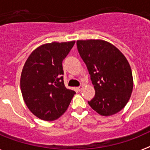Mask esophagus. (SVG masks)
<instances>
[{
	"mask_svg": "<svg viewBox=\"0 0 150 150\" xmlns=\"http://www.w3.org/2000/svg\"><path fill=\"white\" fill-rule=\"evenodd\" d=\"M83 85H81V86H79V87H77V90H78V91H81V90L83 89Z\"/></svg>",
	"mask_w": 150,
	"mask_h": 150,
	"instance_id": "esophagus-1",
	"label": "esophagus"
}]
</instances>
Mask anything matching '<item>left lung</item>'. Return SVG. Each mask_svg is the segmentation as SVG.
Wrapping results in <instances>:
<instances>
[{"mask_svg": "<svg viewBox=\"0 0 150 150\" xmlns=\"http://www.w3.org/2000/svg\"><path fill=\"white\" fill-rule=\"evenodd\" d=\"M76 46L95 90L88 104L101 116L116 114L126 105L133 89L128 60L116 46L102 40H77Z\"/></svg>", "mask_w": 150, "mask_h": 150, "instance_id": "8db88e82", "label": "left lung"}]
</instances>
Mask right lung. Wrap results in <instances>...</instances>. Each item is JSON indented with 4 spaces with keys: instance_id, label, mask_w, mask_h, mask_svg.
Listing matches in <instances>:
<instances>
[{
    "instance_id": "add662e5",
    "label": "right lung",
    "mask_w": 150,
    "mask_h": 150,
    "mask_svg": "<svg viewBox=\"0 0 150 150\" xmlns=\"http://www.w3.org/2000/svg\"><path fill=\"white\" fill-rule=\"evenodd\" d=\"M75 41L52 42L39 46L25 63L20 79L24 101L34 116L45 121L59 119L76 92L64 83L62 62Z\"/></svg>"
}]
</instances>
